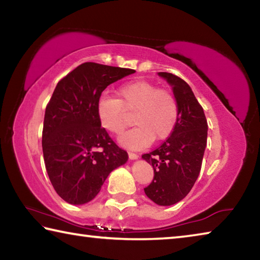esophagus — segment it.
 <instances>
[{
    "label": "esophagus",
    "instance_id": "1",
    "mask_svg": "<svg viewBox=\"0 0 260 260\" xmlns=\"http://www.w3.org/2000/svg\"><path fill=\"white\" fill-rule=\"evenodd\" d=\"M128 158L131 160H135V159H138V158H139V155H138V153H134V152H128Z\"/></svg>",
    "mask_w": 260,
    "mask_h": 260
}]
</instances>
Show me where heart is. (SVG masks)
<instances>
[{"mask_svg": "<svg viewBox=\"0 0 260 260\" xmlns=\"http://www.w3.org/2000/svg\"><path fill=\"white\" fill-rule=\"evenodd\" d=\"M119 100L102 95L98 101V116L104 129L120 134L127 125V112L134 113V128L118 141L127 149H142L152 140L169 138L177 126L179 107L170 91L158 89L151 82L135 80L118 88Z\"/></svg>", "mask_w": 260, "mask_h": 260, "instance_id": "1", "label": "heart"}]
</instances>
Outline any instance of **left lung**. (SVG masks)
Here are the masks:
<instances>
[{
    "label": "left lung",
    "mask_w": 260,
    "mask_h": 260,
    "mask_svg": "<svg viewBox=\"0 0 260 260\" xmlns=\"http://www.w3.org/2000/svg\"><path fill=\"white\" fill-rule=\"evenodd\" d=\"M172 87L179 118L172 134L142 158L153 167L152 182L144 192L153 203L170 206L188 195L199 178L208 140V121L191 88L172 73L158 72Z\"/></svg>",
    "instance_id": "left-lung-1"
}]
</instances>
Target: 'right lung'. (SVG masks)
<instances>
[{
	"label": "right lung",
	"mask_w": 260,
	"mask_h": 260,
	"mask_svg": "<svg viewBox=\"0 0 260 260\" xmlns=\"http://www.w3.org/2000/svg\"><path fill=\"white\" fill-rule=\"evenodd\" d=\"M134 72L88 61L57 83L46 108L42 150L52 187L70 204L94 200L128 159L101 127L96 105L105 88Z\"/></svg>",
	"instance_id": "obj_1"
}]
</instances>
